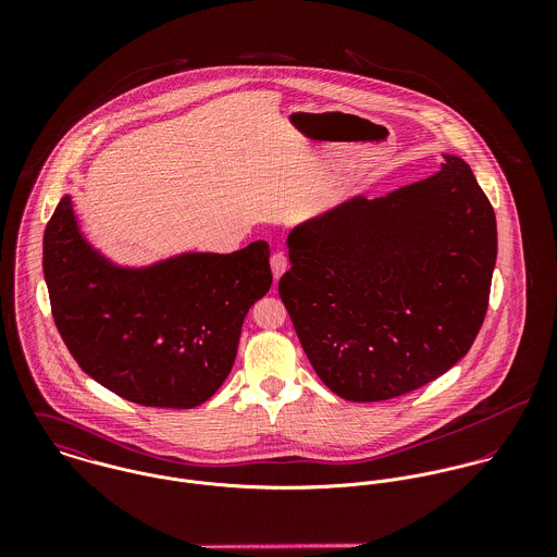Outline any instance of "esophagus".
<instances>
[{
    "mask_svg": "<svg viewBox=\"0 0 557 557\" xmlns=\"http://www.w3.org/2000/svg\"><path fill=\"white\" fill-rule=\"evenodd\" d=\"M270 268H272V274H274V281H278L283 274H285V270L289 268V259H287V255L285 252H274L272 257H270Z\"/></svg>",
    "mask_w": 557,
    "mask_h": 557,
    "instance_id": "obj_1",
    "label": "esophagus"
}]
</instances>
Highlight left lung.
Returning a JSON list of instances; mask_svg holds the SVG:
<instances>
[{"label":"left lung","mask_w":557,"mask_h":557,"mask_svg":"<svg viewBox=\"0 0 557 557\" xmlns=\"http://www.w3.org/2000/svg\"><path fill=\"white\" fill-rule=\"evenodd\" d=\"M281 300L319 380L356 403L407 395L455 367L486 315L495 212L470 164L294 227Z\"/></svg>","instance_id":"obj_1"}]
</instances>
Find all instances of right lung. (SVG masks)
<instances>
[{
  "mask_svg": "<svg viewBox=\"0 0 557 557\" xmlns=\"http://www.w3.org/2000/svg\"><path fill=\"white\" fill-rule=\"evenodd\" d=\"M42 270L81 369L117 397L171 409L197 407L223 386L244 318L272 285L263 239L230 255L115 265L83 238L71 195L45 230Z\"/></svg>",
  "mask_w": 557,
  "mask_h": 557,
  "instance_id": "right-lung-1",
  "label": "right lung"
}]
</instances>
